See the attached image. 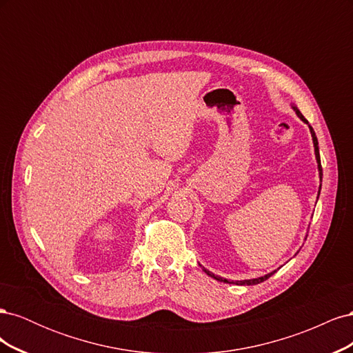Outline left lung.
I'll return each instance as SVG.
<instances>
[{"instance_id":"8db88e82","label":"left lung","mask_w":353,"mask_h":353,"mask_svg":"<svg viewBox=\"0 0 353 353\" xmlns=\"http://www.w3.org/2000/svg\"><path fill=\"white\" fill-rule=\"evenodd\" d=\"M292 109L296 112V114L301 117V121H303L307 126H309V131H311V135H312V141H314V148H315V157H316V163H318V174H319V183H323V168H321V159H319V148H318V140H316V135H315V131L312 130V126L309 125V122L305 119V116L301 113V110H299L296 105L293 104ZM319 191H321V185H319V190H318V197H319ZM201 266V265H200ZM203 271H205L209 276H212V279H215L216 281H221V283H228V284H237V285H254V284H259L265 280H268L271 275H274V272L276 271H272L270 274L266 275H262V276H258V279H250V280H241V281H232V280H227V279H222V276L219 275H215L213 272L208 271L206 268H203Z\"/></svg>"}]
</instances>
